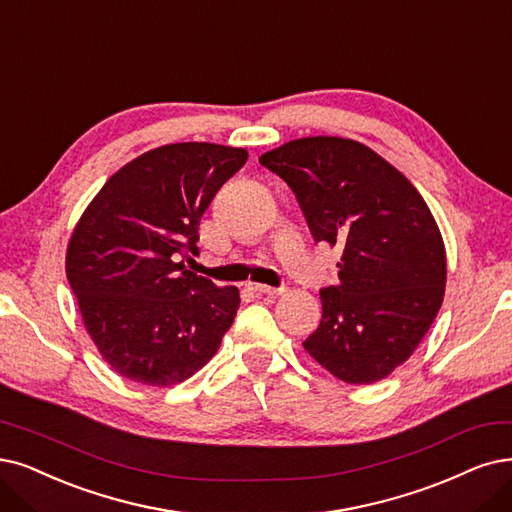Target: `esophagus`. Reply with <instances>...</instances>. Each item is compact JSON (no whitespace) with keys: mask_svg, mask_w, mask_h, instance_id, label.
<instances>
[{"mask_svg":"<svg viewBox=\"0 0 512 512\" xmlns=\"http://www.w3.org/2000/svg\"><path fill=\"white\" fill-rule=\"evenodd\" d=\"M249 287L259 295H280L282 293V289H276V287H270V285H259V282H251Z\"/></svg>","mask_w":512,"mask_h":512,"instance_id":"1","label":"esophagus"}]
</instances>
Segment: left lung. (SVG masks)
<instances>
[{"label":"left lung","mask_w":512,"mask_h":512,"mask_svg":"<svg viewBox=\"0 0 512 512\" xmlns=\"http://www.w3.org/2000/svg\"><path fill=\"white\" fill-rule=\"evenodd\" d=\"M259 162L293 189L314 240L342 249L306 352L346 384L384 380L443 304L447 255L428 204L401 170L344 137L295 139Z\"/></svg>","instance_id":"1"}]
</instances>
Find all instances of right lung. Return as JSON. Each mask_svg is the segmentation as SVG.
<instances>
[{
	"label": "right lung",
	"instance_id": "1",
	"mask_svg": "<svg viewBox=\"0 0 512 512\" xmlns=\"http://www.w3.org/2000/svg\"><path fill=\"white\" fill-rule=\"evenodd\" d=\"M249 151L215 143L149 149L113 173L75 223L65 270L103 361L130 382L168 388L200 371L240 306L236 287L185 268L198 225Z\"/></svg>",
	"mask_w": 512,
	"mask_h": 512
}]
</instances>
